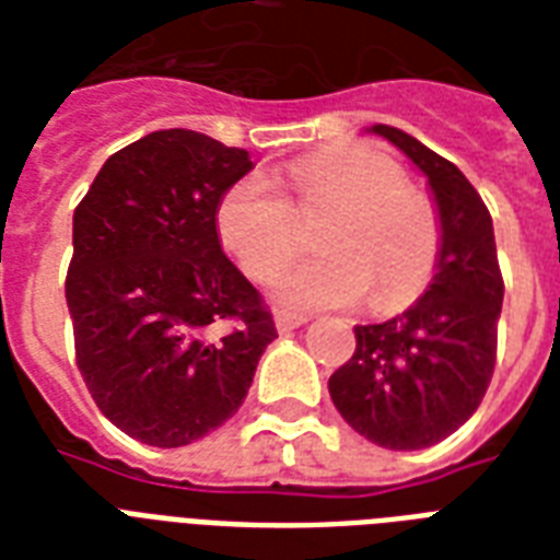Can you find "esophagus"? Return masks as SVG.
<instances>
[{
  "label": "esophagus",
  "instance_id": "34e87169",
  "mask_svg": "<svg viewBox=\"0 0 560 560\" xmlns=\"http://www.w3.org/2000/svg\"><path fill=\"white\" fill-rule=\"evenodd\" d=\"M307 323V316L305 314H296V311H276V328H279L281 334H288L293 331V328H302V325Z\"/></svg>",
  "mask_w": 560,
  "mask_h": 560
}]
</instances>
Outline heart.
Masks as SVG:
<instances>
[{"label": "heart", "mask_w": 560, "mask_h": 560, "mask_svg": "<svg viewBox=\"0 0 560 560\" xmlns=\"http://www.w3.org/2000/svg\"><path fill=\"white\" fill-rule=\"evenodd\" d=\"M279 188L261 177L237 179L218 200L214 223L246 276L264 281L296 255L299 223L325 218L314 232V249L325 255L276 279L284 302L346 307L369 296V307L392 314L433 281L442 255L439 211L383 153H311L284 171Z\"/></svg>", "instance_id": "obj_1"}]
</instances>
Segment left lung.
Listing matches in <instances>:
<instances>
[{
  "instance_id": "obj_1",
  "label": "left lung",
  "mask_w": 560,
  "mask_h": 560,
  "mask_svg": "<svg viewBox=\"0 0 560 560\" xmlns=\"http://www.w3.org/2000/svg\"><path fill=\"white\" fill-rule=\"evenodd\" d=\"M389 139L433 188L442 255L430 288L389 323L358 325L354 354L328 381L334 407L369 442L421 451L459 430L486 398L497 363L503 272L486 202L453 162L389 125Z\"/></svg>"
}]
</instances>
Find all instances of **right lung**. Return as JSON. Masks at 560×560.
I'll return each instance as SVG.
<instances>
[{
	"label": "right lung",
	"mask_w": 560,
	"mask_h": 560,
	"mask_svg": "<svg viewBox=\"0 0 560 560\" xmlns=\"http://www.w3.org/2000/svg\"><path fill=\"white\" fill-rule=\"evenodd\" d=\"M249 168L241 148L156 130L113 153L74 209V360L101 412L136 442L183 447L218 430L279 337L214 223Z\"/></svg>",
	"instance_id": "1"
}]
</instances>
